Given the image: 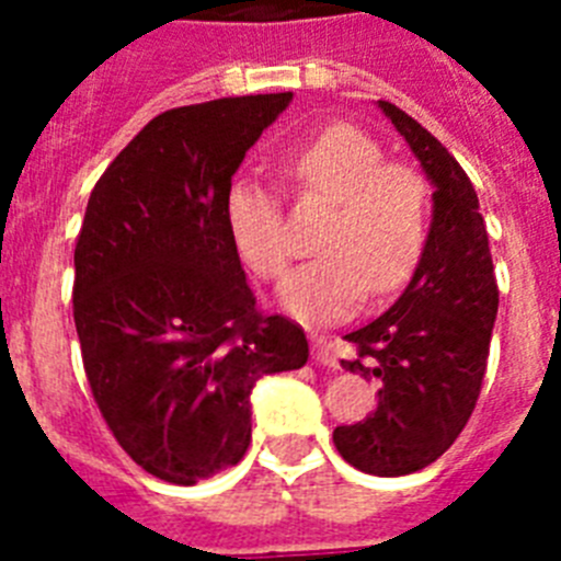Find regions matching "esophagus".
Returning <instances> with one entry per match:
<instances>
[{
  "label": "esophagus",
  "mask_w": 561,
  "mask_h": 561,
  "mask_svg": "<svg viewBox=\"0 0 561 561\" xmlns=\"http://www.w3.org/2000/svg\"><path fill=\"white\" fill-rule=\"evenodd\" d=\"M311 359L317 365H329V368H336V354L331 348V342L325 336H311Z\"/></svg>",
  "instance_id": "esophagus-1"
}]
</instances>
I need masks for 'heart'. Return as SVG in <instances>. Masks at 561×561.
Masks as SVG:
<instances>
[{
  "instance_id": "b5f03b06",
  "label": "heart",
  "mask_w": 561,
  "mask_h": 561,
  "mask_svg": "<svg viewBox=\"0 0 561 561\" xmlns=\"http://www.w3.org/2000/svg\"><path fill=\"white\" fill-rule=\"evenodd\" d=\"M300 191L334 202L317 250L280 286V304L306 323H336L368 297L401 289L427 238V187L419 173L385 162L374 137L354 126H329L284 157ZM232 241L261 277H280L295 255L277 199L252 180L227 193Z\"/></svg>"
}]
</instances>
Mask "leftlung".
I'll use <instances>...</instances> for the list:
<instances>
[{
  "mask_svg": "<svg viewBox=\"0 0 561 561\" xmlns=\"http://www.w3.org/2000/svg\"><path fill=\"white\" fill-rule=\"evenodd\" d=\"M379 108L433 182V221L408 289L374 323L345 334L342 368L379 379L365 421L334 430L359 472L413 474L447 453L478 404L500 291L478 193L453 153L388 101Z\"/></svg>",
  "mask_w": 561,
  "mask_h": 561,
  "instance_id": "8db88e82",
  "label": "left lung"
}]
</instances>
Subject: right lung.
<instances>
[{"label":"right lung","mask_w":561,"mask_h":561,"mask_svg":"<svg viewBox=\"0 0 561 561\" xmlns=\"http://www.w3.org/2000/svg\"><path fill=\"white\" fill-rule=\"evenodd\" d=\"M289 101L168 108L89 196L72 286L83 370L117 444L165 483L236 466L255 381L309 359L300 325L255 309L227 221L232 173Z\"/></svg>","instance_id":"right-lung-1"}]
</instances>
